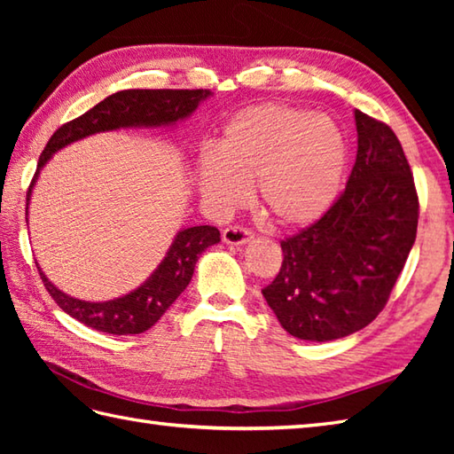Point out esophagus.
I'll list each match as a JSON object with an SVG mask.
<instances>
[{
    "mask_svg": "<svg viewBox=\"0 0 454 454\" xmlns=\"http://www.w3.org/2000/svg\"><path fill=\"white\" fill-rule=\"evenodd\" d=\"M222 239H224V244H228V246H244L247 242H252L254 234L249 232L247 228L230 226L224 230V232H222Z\"/></svg>",
    "mask_w": 454,
    "mask_h": 454,
    "instance_id": "esophagus-1",
    "label": "esophagus"
}]
</instances>
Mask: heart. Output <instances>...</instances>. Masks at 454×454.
<instances>
[{"label":"heart","instance_id":"b5f03b06","mask_svg":"<svg viewBox=\"0 0 454 454\" xmlns=\"http://www.w3.org/2000/svg\"><path fill=\"white\" fill-rule=\"evenodd\" d=\"M349 146L341 129L312 109L249 105L222 127L216 150L197 160V187L210 207H242L257 181L265 215L281 228H304L332 208L343 187Z\"/></svg>","mask_w":454,"mask_h":454}]
</instances>
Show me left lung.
Returning <instances> with one entry per match:
<instances>
[{
	"label": "left lung",
	"mask_w": 454,
	"mask_h": 454,
	"mask_svg": "<svg viewBox=\"0 0 454 454\" xmlns=\"http://www.w3.org/2000/svg\"><path fill=\"white\" fill-rule=\"evenodd\" d=\"M355 124L356 160L343 195L281 242V271L262 291L278 324L304 341H333L369 325L416 242L419 202L400 140L361 111Z\"/></svg>",
	"instance_id": "left-lung-1"
}]
</instances>
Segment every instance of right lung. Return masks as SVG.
<instances>
[{
    "instance_id": "right-lung-1",
    "label": "right lung",
    "mask_w": 454,
    "mask_h": 454,
    "mask_svg": "<svg viewBox=\"0 0 454 454\" xmlns=\"http://www.w3.org/2000/svg\"><path fill=\"white\" fill-rule=\"evenodd\" d=\"M208 90H124L109 95L82 117L62 124L38 160L36 173L27 192V208L31 202L33 187L43 168L56 152L70 144L91 137V134L111 132L119 129H161L176 127L189 119L199 105L208 99ZM220 242V232L215 226L183 228L173 238L166 257L161 259L146 281L129 294L105 302H88L62 293L54 286L38 267L46 291L54 302L83 325L113 335L142 333L150 330L168 308L185 291L195 273L199 255L207 247Z\"/></svg>"
}]
</instances>
